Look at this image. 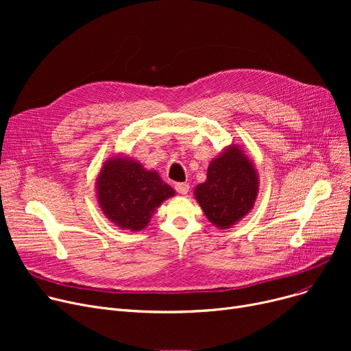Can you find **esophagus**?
I'll return each mask as SVG.
<instances>
[{
  "label": "esophagus",
  "mask_w": 351,
  "mask_h": 351,
  "mask_svg": "<svg viewBox=\"0 0 351 351\" xmlns=\"http://www.w3.org/2000/svg\"><path fill=\"white\" fill-rule=\"evenodd\" d=\"M175 189L180 195H188V192H189V183H186V182L185 183H176Z\"/></svg>",
  "instance_id": "34e87169"
}]
</instances>
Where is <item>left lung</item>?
Returning a JSON list of instances; mask_svg holds the SVG:
<instances>
[{
	"instance_id": "8db88e82",
	"label": "left lung",
	"mask_w": 351,
	"mask_h": 351,
	"mask_svg": "<svg viewBox=\"0 0 351 351\" xmlns=\"http://www.w3.org/2000/svg\"><path fill=\"white\" fill-rule=\"evenodd\" d=\"M259 193V175L243 146L232 143L209 163L206 180L193 195L209 222L229 229L254 206Z\"/></svg>"
}]
</instances>
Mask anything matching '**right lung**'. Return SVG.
I'll return each mask as SVG.
<instances>
[{
  "label": "right lung",
  "instance_id": "obj_1",
  "mask_svg": "<svg viewBox=\"0 0 351 351\" xmlns=\"http://www.w3.org/2000/svg\"><path fill=\"white\" fill-rule=\"evenodd\" d=\"M102 213L123 230L139 232L166 199L176 192L156 171H149L123 154L108 158L95 182Z\"/></svg>",
  "mask_w": 351,
  "mask_h": 351
}]
</instances>
